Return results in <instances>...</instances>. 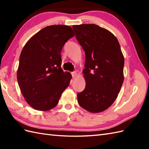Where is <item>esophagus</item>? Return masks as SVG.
I'll return each mask as SVG.
<instances>
[{"label": "esophagus", "mask_w": 149, "mask_h": 149, "mask_svg": "<svg viewBox=\"0 0 149 149\" xmlns=\"http://www.w3.org/2000/svg\"><path fill=\"white\" fill-rule=\"evenodd\" d=\"M72 77L73 78H75V77L77 76V72L74 71V72H72Z\"/></svg>", "instance_id": "esophagus-1"}]
</instances>
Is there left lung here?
<instances>
[{
	"label": "left lung",
	"instance_id": "8db88e82",
	"mask_svg": "<svg viewBox=\"0 0 149 149\" xmlns=\"http://www.w3.org/2000/svg\"><path fill=\"white\" fill-rule=\"evenodd\" d=\"M72 28L86 56L83 71L86 86L77 93L78 103L91 113L104 111L116 100L124 78L119 42L113 34L95 24Z\"/></svg>",
	"mask_w": 149,
	"mask_h": 149
}]
</instances>
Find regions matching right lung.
Listing matches in <instances>:
<instances>
[{
	"mask_svg": "<svg viewBox=\"0 0 149 149\" xmlns=\"http://www.w3.org/2000/svg\"><path fill=\"white\" fill-rule=\"evenodd\" d=\"M74 35L69 26H47L31 37L24 47L17 80L25 100L33 108L39 111L54 108L68 86L72 75L61 67V52L65 43Z\"/></svg>",
	"mask_w": 149,
	"mask_h": 149,
	"instance_id": "obj_1",
	"label": "right lung"
}]
</instances>
